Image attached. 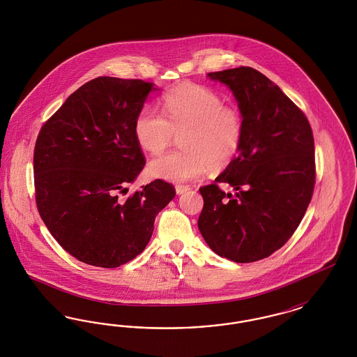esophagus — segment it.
<instances>
[{
    "instance_id": "esophagus-1",
    "label": "esophagus",
    "mask_w": 357,
    "mask_h": 357,
    "mask_svg": "<svg viewBox=\"0 0 357 357\" xmlns=\"http://www.w3.org/2000/svg\"><path fill=\"white\" fill-rule=\"evenodd\" d=\"M190 190V187L183 186V185H178V186H175V191H176V194L178 195H181V194H185Z\"/></svg>"
}]
</instances>
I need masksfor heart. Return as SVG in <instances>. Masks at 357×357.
<instances>
[{
    "instance_id": "obj_1",
    "label": "heart",
    "mask_w": 357,
    "mask_h": 357,
    "mask_svg": "<svg viewBox=\"0 0 357 357\" xmlns=\"http://www.w3.org/2000/svg\"><path fill=\"white\" fill-rule=\"evenodd\" d=\"M163 115L146 107L134 121V135L142 150L158 155L181 135L182 150L150 162L153 178L187 182L206 171L229 167L242 146L243 118L233 105L202 85L183 83L162 99Z\"/></svg>"
}]
</instances>
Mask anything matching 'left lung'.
Masks as SVG:
<instances>
[{
	"label": "left lung",
	"instance_id": "left-lung-1",
	"mask_svg": "<svg viewBox=\"0 0 357 357\" xmlns=\"http://www.w3.org/2000/svg\"><path fill=\"white\" fill-rule=\"evenodd\" d=\"M207 77L233 92L243 140L234 162L213 185L199 188L198 229L214 253L238 264L255 262L288 242L312 199V128L280 86L255 69H225ZM217 183L230 184L235 194L226 195Z\"/></svg>",
	"mask_w": 357,
	"mask_h": 357
}]
</instances>
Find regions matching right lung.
<instances>
[{"label": "right lung", "instance_id": "obj_1", "mask_svg": "<svg viewBox=\"0 0 357 357\" xmlns=\"http://www.w3.org/2000/svg\"><path fill=\"white\" fill-rule=\"evenodd\" d=\"M153 83L96 77L53 114L37 136L33 155L38 213L61 248L79 261L118 268L153 236V221L175 197L156 179L126 201L146 165L134 121Z\"/></svg>", "mask_w": 357, "mask_h": 357}]
</instances>
